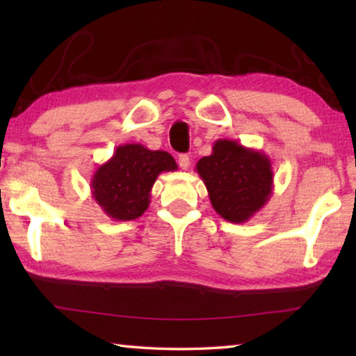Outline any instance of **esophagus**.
Returning a JSON list of instances; mask_svg holds the SVG:
<instances>
[{
    "label": "esophagus",
    "mask_w": 356,
    "mask_h": 356,
    "mask_svg": "<svg viewBox=\"0 0 356 356\" xmlns=\"http://www.w3.org/2000/svg\"><path fill=\"white\" fill-rule=\"evenodd\" d=\"M177 163H179V166H180V168H182V170H188V166H190V156H188V155H185V154L179 155Z\"/></svg>",
    "instance_id": "34e87169"
}]
</instances>
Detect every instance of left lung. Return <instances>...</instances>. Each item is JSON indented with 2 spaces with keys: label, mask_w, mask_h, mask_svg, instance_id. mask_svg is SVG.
Segmentation results:
<instances>
[{
  "label": "left lung",
  "mask_w": 356,
  "mask_h": 356,
  "mask_svg": "<svg viewBox=\"0 0 356 356\" xmlns=\"http://www.w3.org/2000/svg\"><path fill=\"white\" fill-rule=\"evenodd\" d=\"M210 202L231 222L251 220L273 195L272 160L234 140H216L212 154L196 163Z\"/></svg>",
  "instance_id": "left-lung-1"
}]
</instances>
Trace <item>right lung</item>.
Wrapping results in <instances>:
<instances>
[{
    "label": "right lung",
    "mask_w": 356,
    "mask_h": 356,
    "mask_svg": "<svg viewBox=\"0 0 356 356\" xmlns=\"http://www.w3.org/2000/svg\"><path fill=\"white\" fill-rule=\"evenodd\" d=\"M163 171H177L171 154L140 143L122 144L92 174V197L111 220H136L149 209L150 191Z\"/></svg>",
    "instance_id": "1"
}]
</instances>
